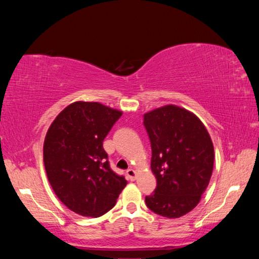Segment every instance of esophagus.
<instances>
[{"label": "esophagus", "instance_id": "1", "mask_svg": "<svg viewBox=\"0 0 259 259\" xmlns=\"http://www.w3.org/2000/svg\"><path fill=\"white\" fill-rule=\"evenodd\" d=\"M126 175H128V177H129L130 181H135L136 177H137V172H136L134 169H128V170H126Z\"/></svg>", "mask_w": 259, "mask_h": 259}]
</instances>
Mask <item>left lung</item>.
<instances>
[{"instance_id": "8db88e82", "label": "left lung", "mask_w": 259, "mask_h": 259, "mask_svg": "<svg viewBox=\"0 0 259 259\" xmlns=\"http://www.w3.org/2000/svg\"><path fill=\"white\" fill-rule=\"evenodd\" d=\"M151 140L156 188L145 198L153 212L182 217L194 209L212 175L214 152L208 130L195 114L165 105L144 114Z\"/></svg>"}]
</instances>
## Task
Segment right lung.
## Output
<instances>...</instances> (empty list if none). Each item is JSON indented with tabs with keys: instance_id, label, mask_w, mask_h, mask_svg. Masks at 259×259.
Wrapping results in <instances>:
<instances>
[{
	"instance_id": "add662e5",
	"label": "right lung",
	"mask_w": 259,
	"mask_h": 259,
	"mask_svg": "<svg viewBox=\"0 0 259 259\" xmlns=\"http://www.w3.org/2000/svg\"><path fill=\"white\" fill-rule=\"evenodd\" d=\"M121 111L100 103L75 102L52 122L43 145V162L52 190L81 216L99 217L116 203L126 185L109 168L103 142Z\"/></svg>"
}]
</instances>
